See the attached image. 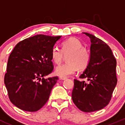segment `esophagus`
<instances>
[{"instance_id": "1", "label": "esophagus", "mask_w": 125, "mask_h": 125, "mask_svg": "<svg viewBox=\"0 0 125 125\" xmlns=\"http://www.w3.org/2000/svg\"><path fill=\"white\" fill-rule=\"evenodd\" d=\"M59 79H60V80H65V79H66V77H63V76H60V77H59Z\"/></svg>"}]
</instances>
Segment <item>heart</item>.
<instances>
[{"instance_id":"1","label":"heart","mask_w":125,"mask_h":125,"mask_svg":"<svg viewBox=\"0 0 125 125\" xmlns=\"http://www.w3.org/2000/svg\"><path fill=\"white\" fill-rule=\"evenodd\" d=\"M67 63L56 68L55 73L59 76L66 77L74 74L79 68L84 70L89 65L91 52L79 39L71 37L62 43V50L54 46L51 51V58L57 65L61 63L64 55H67Z\"/></svg>"}]
</instances>
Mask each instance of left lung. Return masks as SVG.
I'll use <instances>...</instances> for the list:
<instances>
[{
    "mask_svg": "<svg viewBox=\"0 0 125 125\" xmlns=\"http://www.w3.org/2000/svg\"><path fill=\"white\" fill-rule=\"evenodd\" d=\"M90 38L91 60L79 76L89 83L74 79L72 100L80 110L86 113L100 110L108 105L117 83L116 60L111 49L94 35L83 32Z\"/></svg>",
    "mask_w": 125,
    "mask_h": 125,
    "instance_id": "8db88e82",
    "label": "left lung"
}]
</instances>
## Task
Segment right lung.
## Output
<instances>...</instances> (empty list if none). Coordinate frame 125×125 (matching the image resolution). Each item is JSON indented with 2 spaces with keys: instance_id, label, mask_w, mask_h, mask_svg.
Returning <instances> with one entry per match:
<instances>
[{
  "instance_id": "obj_1",
  "label": "right lung",
  "mask_w": 125,
  "mask_h": 125,
  "mask_svg": "<svg viewBox=\"0 0 125 125\" xmlns=\"http://www.w3.org/2000/svg\"><path fill=\"white\" fill-rule=\"evenodd\" d=\"M60 37L36 35L19 42L10 54L4 83L10 101L19 109L37 111L49 99L59 78L43 77L54 70L51 51Z\"/></svg>"
}]
</instances>
